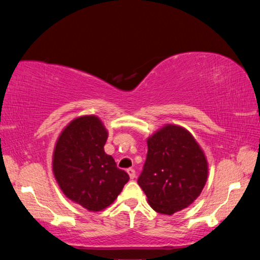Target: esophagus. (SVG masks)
Masks as SVG:
<instances>
[{"mask_svg":"<svg viewBox=\"0 0 260 260\" xmlns=\"http://www.w3.org/2000/svg\"><path fill=\"white\" fill-rule=\"evenodd\" d=\"M127 173H128V175H129V178H131V179H134V178H135V170H133V169H128V170H127Z\"/></svg>","mask_w":260,"mask_h":260,"instance_id":"esophagus-1","label":"esophagus"}]
</instances>
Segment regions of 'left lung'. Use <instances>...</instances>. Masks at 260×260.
<instances>
[{
	"label": "left lung",
	"instance_id": "8db88e82",
	"mask_svg": "<svg viewBox=\"0 0 260 260\" xmlns=\"http://www.w3.org/2000/svg\"><path fill=\"white\" fill-rule=\"evenodd\" d=\"M147 159L138 179L148 203L171 215L190 205L203 190L208 161L193 136L183 127L166 125L148 139Z\"/></svg>",
	"mask_w": 260,
	"mask_h": 260
}]
</instances>
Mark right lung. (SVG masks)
Wrapping results in <instances>:
<instances>
[{
	"instance_id": "right-lung-1",
	"label": "right lung",
	"mask_w": 260,
	"mask_h": 260,
	"mask_svg": "<svg viewBox=\"0 0 260 260\" xmlns=\"http://www.w3.org/2000/svg\"><path fill=\"white\" fill-rule=\"evenodd\" d=\"M107 139L98 117H79L61 132L52 156V171L64 195L94 212L112 204L129 180L104 152Z\"/></svg>"
}]
</instances>
